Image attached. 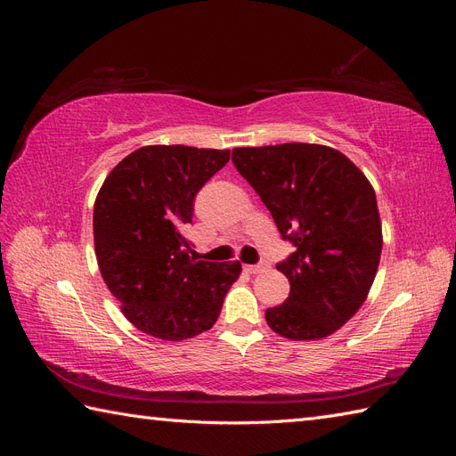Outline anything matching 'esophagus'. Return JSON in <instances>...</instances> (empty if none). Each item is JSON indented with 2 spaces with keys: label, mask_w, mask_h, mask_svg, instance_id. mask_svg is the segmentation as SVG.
Wrapping results in <instances>:
<instances>
[{
  "label": "esophagus",
  "mask_w": 456,
  "mask_h": 456,
  "mask_svg": "<svg viewBox=\"0 0 456 456\" xmlns=\"http://www.w3.org/2000/svg\"><path fill=\"white\" fill-rule=\"evenodd\" d=\"M265 268H266L265 262H260V265H247V266H245V272H249V273H258V272H262Z\"/></svg>",
  "instance_id": "1"
}]
</instances>
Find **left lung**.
Wrapping results in <instances>:
<instances>
[{
    "label": "left lung",
    "instance_id": "8db88e82",
    "mask_svg": "<svg viewBox=\"0 0 456 456\" xmlns=\"http://www.w3.org/2000/svg\"><path fill=\"white\" fill-rule=\"evenodd\" d=\"M232 161L295 247L275 266L291 291L266 310L270 329L291 340L333 335L360 310L379 270L375 190L346 156L322 144L233 148Z\"/></svg>",
    "mask_w": 456,
    "mask_h": 456
}]
</instances>
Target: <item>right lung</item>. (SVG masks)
<instances>
[{
    "instance_id": "add662e5",
    "label": "right lung",
    "mask_w": 456,
    "mask_h": 456,
    "mask_svg": "<svg viewBox=\"0 0 456 456\" xmlns=\"http://www.w3.org/2000/svg\"><path fill=\"white\" fill-rule=\"evenodd\" d=\"M230 150L144 146L106 176L93 213L102 280L146 335L184 340L211 329L241 265L190 256L194 200Z\"/></svg>"
}]
</instances>
